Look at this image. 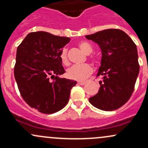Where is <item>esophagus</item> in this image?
<instances>
[{"mask_svg": "<svg viewBox=\"0 0 148 148\" xmlns=\"http://www.w3.org/2000/svg\"><path fill=\"white\" fill-rule=\"evenodd\" d=\"M78 84H79V85H81V86H84V85L86 84V81H79V82H78Z\"/></svg>", "mask_w": 148, "mask_h": 148, "instance_id": "obj_1", "label": "esophagus"}]
</instances>
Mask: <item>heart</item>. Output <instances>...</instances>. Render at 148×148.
<instances>
[{"label": "heart", "instance_id": "1", "mask_svg": "<svg viewBox=\"0 0 148 148\" xmlns=\"http://www.w3.org/2000/svg\"><path fill=\"white\" fill-rule=\"evenodd\" d=\"M79 47L85 54L91 53L92 52V47L87 42H81L79 43ZM60 58L62 63L64 65H68L69 61L67 56V49H62L60 53ZM92 73V68L89 64H83L74 65L67 69L66 75L67 78L76 81H83L88 77Z\"/></svg>", "mask_w": 148, "mask_h": 148}]
</instances>
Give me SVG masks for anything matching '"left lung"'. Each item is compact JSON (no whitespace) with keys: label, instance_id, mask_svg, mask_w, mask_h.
<instances>
[{"label":"left lung","instance_id":"obj_1","mask_svg":"<svg viewBox=\"0 0 148 148\" xmlns=\"http://www.w3.org/2000/svg\"><path fill=\"white\" fill-rule=\"evenodd\" d=\"M86 38L99 45L101 65L97 76H102L97 94L89 98L96 108L111 111L130 99L139 73L136 45L129 35L119 29H106Z\"/></svg>","mask_w":148,"mask_h":148}]
</instances>
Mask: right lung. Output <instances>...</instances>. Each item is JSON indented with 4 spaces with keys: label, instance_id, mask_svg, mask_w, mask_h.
Here are the masks:
<instances>
[{
    "label": "right lung",
    "instance_id": "add662e5",
    "mask_svg": "<svg viewBox=\"0 0 148 148\" xmlns=\"http://www.w3.org/2000/svg\"><path fill=\"white\" fill-rule=\"evenodd\" d=\"M69 41V37L38 31L28 34L17 47L14 73L18 90L25 102L42 113L63 108L76 84L58 77L65 72L60 53Z\"/></svg>",
    "mask_w": 148,
    "mask_h": 148
}]
</instances>
